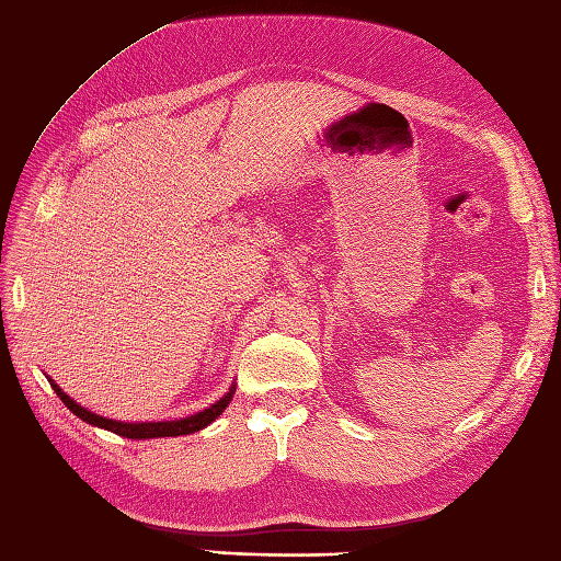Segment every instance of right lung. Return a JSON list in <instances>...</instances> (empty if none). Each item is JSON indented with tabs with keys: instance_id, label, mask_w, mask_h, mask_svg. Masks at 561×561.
<instances>
[{
	"instance_id": "obj_1",
	"label": "right lung",
	"mask_w": 561,
	"mask_h": 561,
	"mask_svg": "<svg viewBox=\"0 0 561 561\" xmlns=\"http://www.w3.org/2000/svg\"><path fill=\"white\" fill-rule=\"evenodd\" d=\"M49 385L58 393V399L64 401L80 420L89 422V425H94V427L108 430L117 436H127V438H162V436H184V434L201 432L203 427L209 425V422H215L226 411V405L231 403L233 391H236V385H231V389L226 391L217 403H211L209 408H205V411L195 413L191 417L164 420V422H119V420H108V417H101L92 411H87L84 405H80L78 401H72L68 393L51 380V377H49Z\"/></svg>"
}]
</instances>
